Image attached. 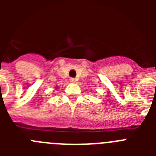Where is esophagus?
Listing matches in <instances>:
<instances>
[{"label": "esophagus", "mask_w": 156, "mask_h": 156, "mask_svg": "<svg viewBox=\"0 0 156 156\" xmlns=\"http://www.w3.org/2000/svg\"><path fill=\"white\" fill-rule=\"evenodd\" d=\"M69 81H70V82H71V83H76V80L75 78H70Z\"/></svg>", "instance_id": "esophagus-1"}]
</instances>
